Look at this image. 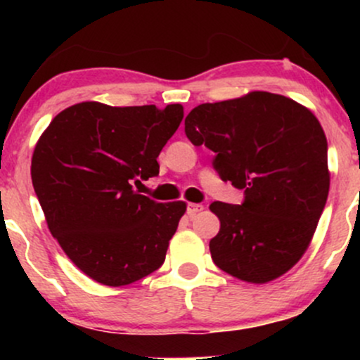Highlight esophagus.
<instances>
[{
  "label": "esophagus",
  "instance_id": "1",
  "mask_svg": "<svg viewBox=\"0 0 360 360\" xmlns=\"http://www.w3.org/2000/svg\"><path fill=\"white\" fill-rule=\"evenodd\" d=\"M203 210H205L203 205H198V203H189L188 205V214L191 218L196 217V214L200 213V212H203Z\"/></svg>",
  "mask_w": 360,
  "mask_h": 360
}]
</instances>
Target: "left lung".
I'll return each instance as SVG.
<instances>
[{"label":"left lung","instance_id":"1","mask_svg":"<svg viewBox=\"0 0 360 360\" xmlns=\"http://www.w3.org/2000/svg\"><path fill=\"white\" fill-rule=\"evenodd\" d=\"M184 131L214 152L223 181L245 191L242 205H210L220 220L213 262L250 284L286 274L308 250L328 198L326 137L315 115L283 94L250 91L193 108Z\"/></svg>","mask_w":360,"mask_h":360}]
</instances>
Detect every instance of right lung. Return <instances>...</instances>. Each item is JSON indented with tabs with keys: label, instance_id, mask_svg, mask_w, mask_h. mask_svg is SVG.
<instances>
[{
	"label": "right lung",
	"instance_id": "add662e5",
	"mask_svg": "<svg viewBox=\"0 0 360 360\" xmlns=\"http://www.w3.org/2000/svg\"><path fill=\"white\" fill-rule=\"evenodd\" d=\"M183 117V105L82 101L37 140L32 183L49 230L96 283L127 286L162 266L186 203H157L131 184L159 174L157 157Z\"/></svg>",
	"mask_w": 360,
	"mask_h": 360
}]
</instances>
